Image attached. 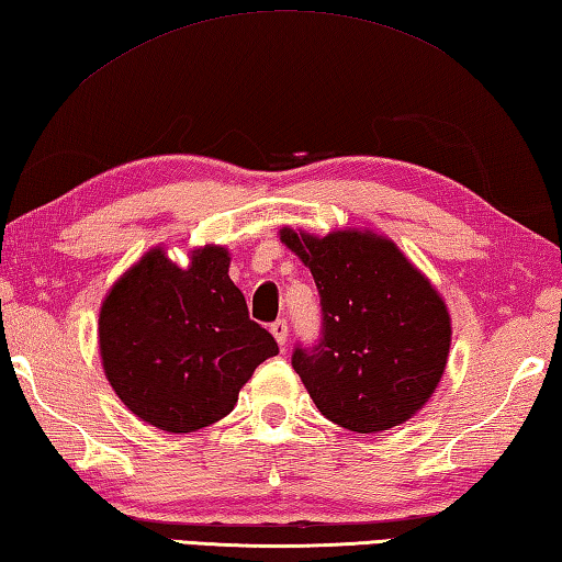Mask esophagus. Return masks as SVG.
<instances>
[{
    "instance_id": "34e87169",
    "label": "esophagus",
    "mask_w": 562,
    "mask_h": 562,
    "mask_svg": "<svg viewBox=\"0 0 562 562\" xmlns=\"http://www.w3.org/2000/svg\"><path fill=\"white\" fill-rule=\"evenodd\" d=\"M270 331H272L274 339H278V344H280V346H284V341H288V331H290V326H288V322H284V319H278V322H272V324H270Z\"/></svg>"
}]
</instances>
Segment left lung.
Returning a JSON list of instances; mask_svg holds the SVG:
<instances>
[{
    "instance_id": "8db88e82",
    "label": "left lung",
    "mask_w": 562,
    "mask_h": 562,
    "mask_svg": "<svg viewBox=\"0 0 562 562\" xmlns=\"http://www.w3.org/2000/svg\"><path fill=\"white\" fill-rule=\"evenodd\" d=\"M312 270L319 339L292 351V369L319 413L351 432H381L427 403L450 353V314L440 294L391 240L339 231L324 238L282 228Z\"/></svg>"
}]
</instances>
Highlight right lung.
Listing matches in <instances>:
<instances>
[{
    "label": "right lung",
    "mask_w": 562,
    "mask_h": 562,
    "mask_svg": "<svg viewBox=\"0 0 562 562\" xmlns=\"http://www.w3.org/2000/svg\"><path fill=\"white\" fill-rule=\"evenodd\" d=\"M228 250H196L187 270L151 250L115 282L100 310V356L122 403L167 432L226 417L278 341L250 319L228 278Z\"/></svg>",
    "instance_id": "right-lung-1"
}]
</instances>
